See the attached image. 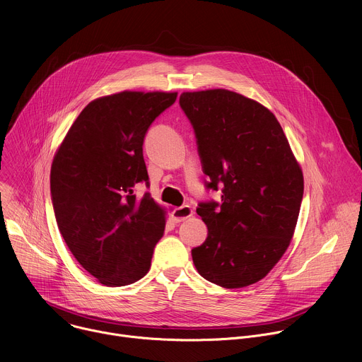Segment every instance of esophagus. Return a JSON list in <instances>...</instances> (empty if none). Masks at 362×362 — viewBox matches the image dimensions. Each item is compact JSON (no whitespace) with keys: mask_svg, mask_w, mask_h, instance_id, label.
I'll return each instance as SVG.
<instances>
[{"mask_svg":"<svg viewBox=\"0 0 362 362\" xmlns=\"http://www.w3.org/2000/svg\"><path fill=\"white\" fill-rule=\"evenodd\" d=\"M192 215H193V211L189 204H183L180 208H175V211L172 212V218L176 223L189 219Z\"/></svg>","mask_w":362,"mask_h":362,"instance_id":"obj_1","label":"esophagus"}]
</instances>
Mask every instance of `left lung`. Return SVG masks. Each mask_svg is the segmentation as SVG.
<instances>
[{
    "instance_id": "8db88e82",
    "label": "left lung",
    "mask_w": 362,
    "mask_h": 362,
    "mask_svg": "<svg viewBox=\"0 0 362 362\" xmlns=\"http://www.w3.org/2000/svg\"><path fill=\"white\" fill-rule=\"evenodd\" d=\"M193 126L206 189L222 203L202 202L208 238L192 249L197 272L235 289L265 278L288 249L303 196L302 170L274 116L259 103L225 90L182 93Z\"/></svg>"
}]
</instances>
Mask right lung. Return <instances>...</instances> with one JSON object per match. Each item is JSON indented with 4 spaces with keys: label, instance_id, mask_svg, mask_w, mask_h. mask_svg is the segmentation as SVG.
<instances>
[{
    "label": "right lung",
    "instance_id": "right-lung-1",
    "mask_svg": "<svg viewBox=\"0 0 362 362\" xmlns=\"http://www.w3.org/2000/svg\"><path fill=\"white\" fill-rule=\"evenodd\" d=\"M177 93L122 91L93 100L78 115L51 165L59 229L78 264L106 286H124L150 269L163 236L165 209L150 193L144 136Z\"/></svg>",
    "mask_w": 362,
    "mask_h": 362
}]
</instances>
